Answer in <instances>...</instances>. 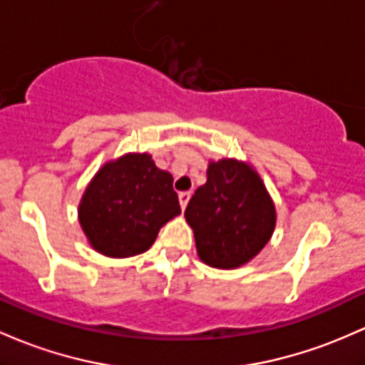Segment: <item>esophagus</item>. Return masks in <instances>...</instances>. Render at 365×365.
I'll use <instances>...</instances> for the list:
<instances>
[{
  "mask_svg": "<svg viewBox=\"0 0 365 365\" xmlns=\"http://www.w3.org/2000/svg\"><path fill=\"white\" fill-rule=\"evenodd\" d=\"M189 199H190V192H180L178 201H180V206H182V210H185L187 204H189Z\"/></svg>",
  "mask_w": 365,
  "mask_h": 365,
  "instance_id": "1",
  "label": "esophagus"
}]
</instances>
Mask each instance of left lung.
<instances>
[{
  "mask_svg": "<svg viewBox=\"0 0 365 365\" xmlns=\"http://www.w3.org/2000/svg\"><path fill=\"white\" fill-rule=\"evenodd\" d=\"M207 180L187 204L199 258L216 268H237L270 241L275 206L250 164L220 159L207 166Z\"/></svg>",
  "mask_w": 365,
  "mask_h": 365,
  "instance_id": "8db88e82",
  "label": "left lung"
}]
</instances>
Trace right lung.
I'll use <instances>...</instances> for the list:
<instances>
[{"label":"right lung","mask_w":365,"mask_h":365,"mask_svg":"<svg viewBox=\"0 0 365 365\" xmlns=\"http://www.w3.org/2000/svg\"><path fill=\"white\" fill-rule=\"evenodd\" d=\"M180 213L173 176L149 154H124L103 164L78 210L88 242L110 258L147 251L164 223Z\"/></svg>","instance_id":"obj_1"}]
</instances>
